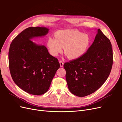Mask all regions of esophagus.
<instances>
[{"label":"esophagus","instance_id":"obj_1","mask_svg":"<svg viewBox=\"0 0 122 122\" xmlns=\"http://www.w3.org/2000/svg\"><path fill=\"white\" fill-rule=\"evenodd\" d=\"M60 66H61V67H63V66H64V62H62L61 61H60Z\"/></svg>","mask_w":122,"mask_h":122}]
</instances>
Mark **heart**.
I'll return each mask as SVG.
<instances>
[{
    "instance_id": "1",
    "label": "heart",
    "mask_w": 122,
    "mask_h": 122,
    "mask_svg": "<svg viewBox=\"0 0 122 122\" xmlns=\"http://www.w3.org/2000/svg\"><path fill=\"white\" fill-rule=\"evenodd\" d=\"M91 43L87 35L74 30H60L55 38L50 36L47 41L50 53L54 56L61 53L65 47V53L71 60H76L86 53Z\"/></svg>"
}]
</instances>
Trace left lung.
Segmentation results:
<instances>
[{"instance_id":"8db88e82","label":"left lung","mask_w":122,"mask_h":122,"mask_svg":"<svg viewBox=\"0 0 122 122\" xmlns=\"http://www.w3.org/2000/svg\"><path fill=\"white\" fill-rule=\"evenodd\" d=\"M112 64V44L98 29L93 44L86 53L64 64L69 91L80 97L94 93L107 79Z\"/></svg>"}]
</instances>
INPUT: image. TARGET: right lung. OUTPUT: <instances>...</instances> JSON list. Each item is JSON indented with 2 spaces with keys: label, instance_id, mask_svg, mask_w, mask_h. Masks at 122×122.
Returning a JSON list of instances; mask_svg holds the SVG:
<instances>
[{
  "label": "right lung",
  "instance_id": "right-lung-1",
  "mask_svg": "<svg viewBox=\"0 0 122 122\" xmlns=\"http://www.w3.org/2000/svg\"><path fill=\"white\" fill-rule=\"evenodd\" d=\"M46 27H30L24 29L11 43L9 64L14 82L26 93L41 95L48 90L60 67L57 58L50 55L47 48L30 40L47 34Z\"/></svg>",
  "mask_w": 122,
  "mask_h": 122
}]
</instances>
